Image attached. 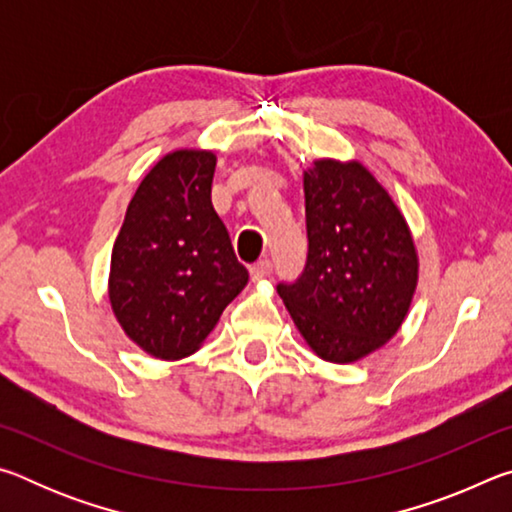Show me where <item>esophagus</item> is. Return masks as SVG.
Instances as JSON below:
<instances>
[{"instance_id": "esophagus-1", "label": "esophagus", "mask_w": 512, "mask_h": 512, "mask_svg": "<svg viewBox=\"0 0 512 512\" xmlns=\"http://www.w3.org/2000/svg\"><path fill=\"white\" fill-rule=\"evenodd\" d=\"M271 271H273V264L268 262V259H262V262L250 266V280H253V282L264 280V277L271 275Z\"/></svg>"}]
</instances>
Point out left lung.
<instances>
[{
  "label": "left lung",
  "mask_w": 512,
  "mask_h": 512,
  "mask_svg": "<svg viewBox=\"0 0 512 512\" xmlns=\"http://www.w3.org/2000/svg\"><path fill=\"white\" fill-rule=\"evenodd\" d=\"M302 185L307 266L277 293L316 357L354 363L402 327L418 287V250L402 210L359 160H314Z\"/></svg>",
  "instance_id": "8db88e82"
}]
</instances>
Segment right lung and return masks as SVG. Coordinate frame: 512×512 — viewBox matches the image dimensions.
Instances as JSON below:
<instances>
[{
  "label": "right lung",
  "instance_id": "right-lung-1",
  "mask_svg": "<svg viewBox=\"0 0 512 512\" xmlns=\"http://www.w3.org/2000/svg\"><path fill=\"white\" fill-rule=\"evenodd\" d=\"M216 155L178 149L153 164L112 246L108 298L135 345L178 361L201 348L248 284L212 207Z\"/></svg>",
  "mask_w": 512,
  "mask_h": 512
}]
</instances>
